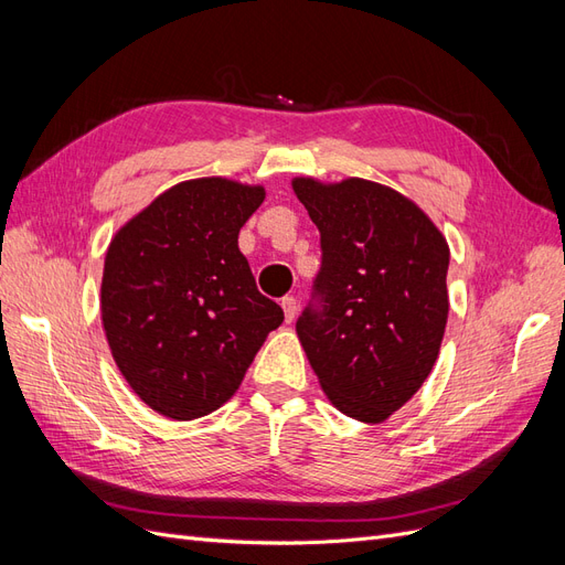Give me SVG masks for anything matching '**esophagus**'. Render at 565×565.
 I'll return each mask as SVG.
<instances>
[{
  "label": "esophagus",
  "mask_w": 565,
  "mask_h": 565,
  "mask_svg": "<svg viewBox=\"0 0 565 565\" xmlns=\"http://www.w3.org/2000/svg\"><path fill=\"white\" fill-rule=\"evenodd\" d=\"M280 303H282V311H285V320L292 322L297 318V299L287 295V297H282Z\"/></svg>",
  "instance_id": "1"
}]
</instances>
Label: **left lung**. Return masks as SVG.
<instances>
[{"label":"left lung","instance_id":"8db88e82","mask_svg":"<svg viewBox=\"0 0 565 565\" xmlns=\"http://www.w3.org/2000/svg\"><path fill=\"white\" fill-rule=\"evenodd\" d=\"M322 262L297 334L332 405L380 424L415 396L448 322L446 237L413 200L365 179H295Z\"/></svg>","mask_w":565,"mask_h":565}]
</instances>
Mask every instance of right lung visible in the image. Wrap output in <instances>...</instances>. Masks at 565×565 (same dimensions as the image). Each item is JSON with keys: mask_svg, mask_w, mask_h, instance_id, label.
Returning a JSON list of instances; mask_svg holds the SVG:
<instances>
[{"mask_svg": "<svg viewBox=\"0 0 565 565\" xmlns=\"http://www.w3.org/2000/svg\"><path fill=\"white\" fill-rule=\"evenodd\" d=\"M264 198L262 185L183 181L108 247L100 282L108 347L136 396L169 419L224 405L285 318L237 249V233Z\"/></svg>", "mask_w": 565, "mask_h": 565, "instance_id": "right-lung-1", "label": "right lung"}]
</instances>
